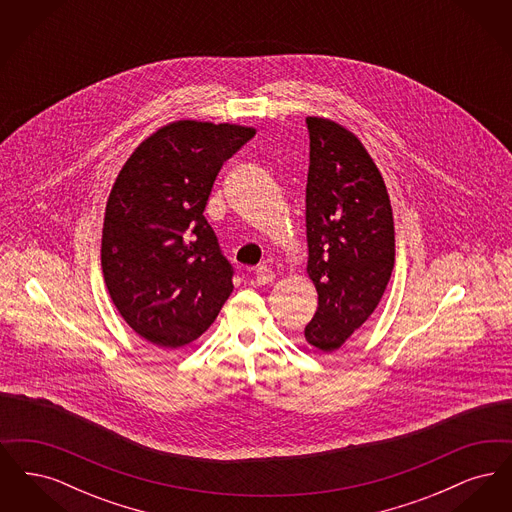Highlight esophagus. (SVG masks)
Here are the masks:
<instances>
[{
	"label": "esophagus",
	"mask_w": 512,
	"mask_h": 512,
	"mask_svg": "<svg viewBox=\"0 0 512 512\" xmlns=\"http://www.w3.org/2000/svg\"><path fill=\"white\" fill-rule=\"evenodd\" d=\"M274 280V272L270 270L268 267H259L255 270V282L259 284V286H265V284H270Z\"/></svg>",
	"instance_id": "esophagus-1"
}]
</instances>
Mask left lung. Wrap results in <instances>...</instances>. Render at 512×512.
Returning <instances> with one entry per match:
<instances>
[{
    "mask_svg": "<svg viewBox=\"0 0 512 512\" xmlns=\"http://www.w3.org/2000/svg\"><path fill=\"white\" fill-rule=\"evenodd\" d=\"M307 274L318 293L305 340L340 349L378 307L395 261L390 195L361 140L341 124L307 117Z\"/></svg>",
    "mask_w": 512,
    "mask_h": 512,
    "instance_id": "obj_1",
    "label": "left lung"
}]
</instances>
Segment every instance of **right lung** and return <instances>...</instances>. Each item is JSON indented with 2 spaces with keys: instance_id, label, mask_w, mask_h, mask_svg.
Returning a JSON list of instances; mask_svg holds the SVG:
<instances>
[{
  "instance_id": "1",
  "label": "right lung",
  "mask_w": 512,
  "mask_h": 512,
  "mask_svg": "<svg viewBox=\"0 0 512 512\" xmlns=\"http://www.w3.org/2000/svg\"><path fill=\"white\" fill-rule=\"evenodd\" d=\"M255 136L228 122L176 121L146 138L107 199L101 268L126 324L176 349L197 340L234 290V268L203 217L224 161Z\"/></svg>"
}]
</instances>
